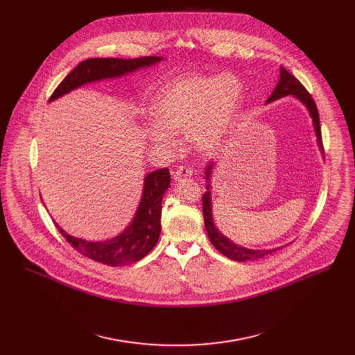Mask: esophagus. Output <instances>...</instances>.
I'll return each mask as SVG.
<instances>
[{
  "label": "esophagus",
  "mask_w": 355,
  "mask_h": 355,
  "mask_svg": "<svg viewBox=\"0 0 355 355\" xmlns=\"http://www.w3.org/2000/svg\"><path fill=\"white\" fill-rule=\"evenodd\" d=\"M192 168L191 167H188V166H185V164H182V166H178L177 167V170L174 171V180L175 181H181V180H185V178H188V177H191L192 175Z\"/></svg>",
  "instance_id": "1"
}]
</instances>
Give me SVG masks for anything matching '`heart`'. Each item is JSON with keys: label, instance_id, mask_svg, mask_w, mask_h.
I'll list each match as a JSON object with an SVG mask.
<instances>
[{"label": "heart", "instance_id": "1", "mask_svg": "<svg viewBox=\"0 0 355 355\" xmlns=\"http://www.w3.org/2000/svg\"><path fill=\"white\" fill-rule=\"evenodd\" d=\"M240 98L241 84L230 74L180 78L153 99L156 121L146 125L147 136L173 147V133L189 132L199 146L212 147L229 130Z\"/></svg>", "mask_w": 355, "mask_h": 355}]
</instances>
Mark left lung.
Returning a JSON list of instances; mask_svg holds the SVG:
<instances>
[{
    "mask_svg": "<svg viewBox=\"0 0 355 355\" xmlns=\"http://www.w3.org/2000/svg\"><path fill=\"white\" fill-rule=\"evenodd\" d=\"M286 95H295L299 101H302L303 104L306 105V108L311 112V116L313 119V125H315V130L318 135V141L320 146V150H323V141H322V130H320V119H319V111L318 107L315 104V99L312 98V95L308 92V89L302 85V83L292 76L288 70H285L284 67H281V78L274 89V92L271 94V96L267 99V103H272L275 99H279L282 96ZM212 164L211 163L207 167V180L209 181V175H211V170H212ZM207 192L202 195V214H204V219H205V227L209 236L211 243L225 254L226 257H229L230 260L234 261H256L259 259L266 257L267 254H271V252L282 248V247H277L272 250H250L241 245H237L234 243H232L229 239H226L216 227L214 223V218H212V204H211V191H209V185H207Z\"/></svg>",
    "mask_w": 355,
    "mask_h": 355,
    "instance_id": "left-lung-1",
    "label": "left lung"
}]
</instances>
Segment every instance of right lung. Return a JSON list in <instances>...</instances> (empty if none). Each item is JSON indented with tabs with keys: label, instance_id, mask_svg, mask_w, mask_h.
I'll return each instance as SVG.
<instances>
[{
	"label": "right lung",
	"instance_id": "obj_1",
	"mask_svg": "<svg viewBox=\"0 0 355 355\" xmlns=\"http://www.w3.org/2000/svg\"><path fill=\"white\" fill-rule=\"evenodd\" d=\"M163 60L159 56H146L139 59H112L95 58L78 63L58 85L49 101H53L83 84L119 77L126 73L147 67ZM170 187V171L162 168L150 173L144 178L143 196L132 223L116 237L105 241H88L67 234L55 222L56 227L67 243L76 248L80 254L111 267L126 266L141 260L157 244L162 230V202L164 192Z\"/></svg>",
	"mask_w": 355,
	"mask_h": 355
}]
</instances>
